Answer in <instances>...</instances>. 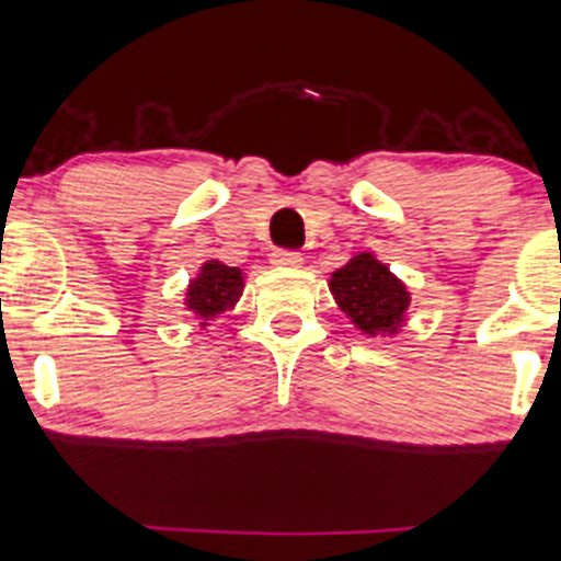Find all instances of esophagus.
<instances>
[{
	"mask_svg": "<svg viewBox=\"0 0 561 561\" xmlns=\"http://www.w3.org/2000/svg\"><path fill=\"white\" fill-rule=\"evenodd\" d=\"M300 263H304V257H300L298 252L276 250L274 255H271V265H274V268H298Z\"/></svg>",
	"mask_w": 561,
	"mask_h": 561,
	"instance_id": "34e87169",
	"label": "esophagus"
}]
</instances>
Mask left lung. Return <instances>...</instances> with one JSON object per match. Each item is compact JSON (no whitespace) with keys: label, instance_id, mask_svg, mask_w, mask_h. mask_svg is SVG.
<instances>
[{"label":"left lung","instance_id":"left-lung-1","mask_svg":"<svg viewBox=\"0 0 561 561\" xmlns=\"http://www.w3.org/2000/svg\"><path fill=\"white\" fill-rule=\"evenodd\" d=\"M330 296L359 333L392 339L409 322L411 293L374 252H357L330 274Z\"/></svg>","mask_w":561,"mask_h":561}]
</instances>
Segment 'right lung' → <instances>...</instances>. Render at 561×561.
Listing matches in <instances>:
<instances>
[{"instance_id":"add662e5","label":"right lung","mask_w":561,"mask_h":561,"mask_svg":"<svg viewBox=\"0 0 561 561\" xmlns=\"http://www.w3.org/2000/svg\"><path fill=\"white\" fill-rule=\"evenodd\" d=\"M244 293V271L239 265H226L222 261H206L198 274L187 282L182 304L198 320V328H206L226 311L236 309Z\"/></svg>"}]
</instances>
